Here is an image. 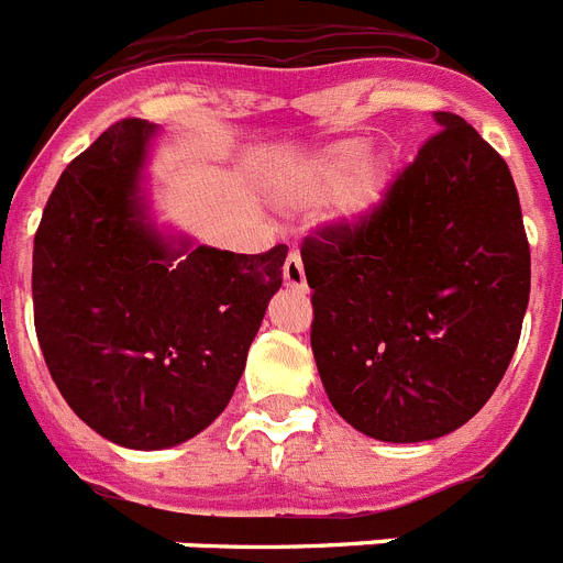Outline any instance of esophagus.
I'll return each mask as SVG.
<instances>
[{"mask_svg": "<svg viewBox=\"0 0 563 563\" xmlns=\"http://www.w3.org/2000/svg\"><path fill=\"white\" fill-rule=\"evenodd\" d=\"M285 285L290 290H307V276H305V264H301V256L292 250L285 262Z\"/></svg>", "mask_w": 563, "mask_h": 563, "instance_id": "1", "label": "esophagus"}]
</instances>
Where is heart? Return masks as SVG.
I'll use <instances>...</instances> for the list:
<instances>
[{
	"label": "heart",
	"mask_w": 563,
	"mask_h": 563,
	"mask_svg": "<svg viewBox=\"0 0 563 563\" xmlns=\"http://www.w3.org/2000/svg\"><path fill=\"white\" fill-rule=\"evenodd\" d=\"M362 139H341L305 158L285 179L282 196L292 208H319L333 199L341 222H364L378 210L393 185V167L384 156H364Z\"/></svg>",
	"instance_id": "1"
}]
</instances>
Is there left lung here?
I'll list each match as a JSON object with an SVG mask.
<instances>
[{
  "instance_id": "1",
  "label": "left lung",
  "mask_w": 563,
  "mask_h": 563,
  "mask_svg": "<svg viewBox=\"0 0 563 563\" xmlns=\"http://www.w3.org/2000/svg\"><path fill=\"white\" fill-rule=\"evenodd\" d=\"M435 122L376 213L301 244L330 405L393 444L441 439L487 405L530 301L510 167L461 117Z\"/></svg>"
}]
</instances>
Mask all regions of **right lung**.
<instances>
[{
	"instance_id": "1",
	"label": "right lung",
	"mask_w": 563,
	"mask_h": 563,
	"mask_svg": "<svg viewBox=\"0 0 563 563\" xmlns=\"http://www.w3.org/2000/svg\"><path fill=\"white\" fill-rule=\"evenodd\" d=\"M156 128L110 124L65 167L33 239V321L88 427L165 450L213 424L244 373L287 247L247 256L158 233L142 196Z\"/></svg>"
}]
</instances>
